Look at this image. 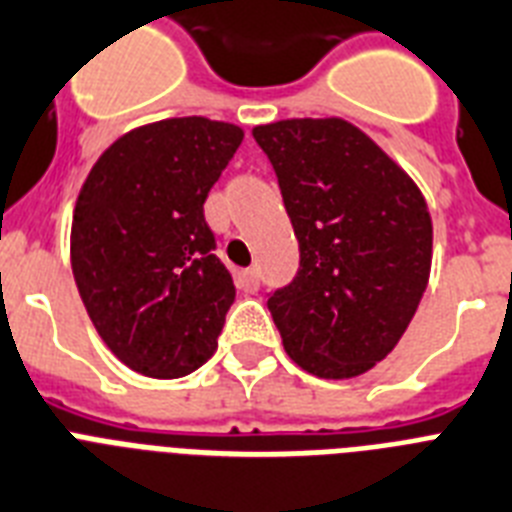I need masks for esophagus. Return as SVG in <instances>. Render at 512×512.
I'll return each instance as SVG.
<instances>
[{
  "label": "esophagus",
  "mask_w": 512,
  "mask_h": 512,
  "mask_svg": "<svg viewBox=\"0 0 512 512\" xmlns=\"http://www.w3.org/2000/svg\"><path fill=\"white\" fill-rule=\"evenodd\" d=\"M257 286H260V270L247 268L239 273V289H244V292H257Z\"/></svg>",
  "instance_id": "34e87169"
}]
</instances>
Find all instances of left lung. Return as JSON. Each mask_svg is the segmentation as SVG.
I'll return each instance as SVG.
<instances>
[{"instance_id":"obj_1","label":"left lung","mask_w":512,"mask_h":512,"mask_svg":"<svg viewBox=\"0 0 512 512\" xmlns=\"http://www.w3.org/2000/svg\"><path fill=\"white\" fill-rule=\"evenodd\" d=\"M252 136L299 242L297 276L268 294L286 352L321 378L371 371L429 284L434 231L421 189L342 118L278 120Z\"/></svg>"}]
</instances>
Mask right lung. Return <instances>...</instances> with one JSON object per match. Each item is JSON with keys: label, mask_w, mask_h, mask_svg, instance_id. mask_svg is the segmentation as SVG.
<instances>
[{"label": "right lung", "mask_w": 512, "mask_h": 512, "mask_svg": "<svg viewBox=\"0 0 512 512\" xmlns=\"http://www.w3.org/2000/svg\"><path fill=\"white\" fill-rule=\"evenodd\" d=\"M242 139L220 120H160L120 136L83 181L70 228L78 294L141 376H189L218 347L236 286L213 252L205 199Z\"/></svg>", "instance_id": "1"}]
</instances>
